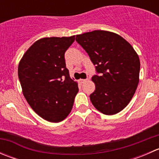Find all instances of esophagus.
Returning <instances> with one entry per match:
<instances>
[{"mask_svg": "<svg viewBox=\"0 0 159 159\" xmlns=\"http://www.w3.org/2000/svg\"><path fill=\"white\" fill-rule=\"evenodd\" d=\"M87 81H88V79H80L79 80L80 83H81V84H84V83H85Z\"/></svg>", "mask_w": 159, "mask_h": 159, "instance_id": "34e87169", "label": "esophagus"}]
</instances>
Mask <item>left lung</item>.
Returning <instances> with one entry per match:
<instances>
[{"label":"left lung","mask_w":159,"mask_h":159,"mask_svg":"<svg viewBox=\"0 0 159 159\" xmlns=\"http://www.w3.org/2000/svg\"><path fill=\"white\" fill-rule=\"evenodd\" d=\"M76 41L89 54L100 75L91 78L95 90L90 95L94 108L115 115L129 105L139 82L140 61L125 39L107 30L76 35Z\"/></svg>","instance_id":"1"}]
</instances>
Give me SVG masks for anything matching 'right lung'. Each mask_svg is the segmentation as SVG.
Segmentation results:
<instances>
[{"label": "right lung", "mask_w": 159, "mask_h": 159, "mask_svg": "<svg viewBox=\"0 0 159 159\" xmlns=\"http://www.w3.org/2000/svg\"><path fill=\"white\" fill-rule=\"evenodd\" d=\"M75 37L41 38L19 62L18 78L24 96L32 109L51 122L67 118L78 92V83L70 78L65 59Z\"/></svg>", "instance_id": "1"}]
</instances>
